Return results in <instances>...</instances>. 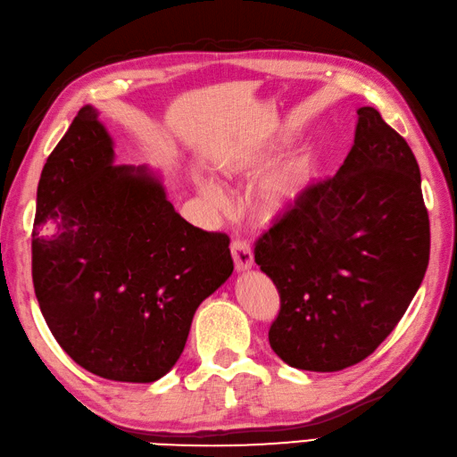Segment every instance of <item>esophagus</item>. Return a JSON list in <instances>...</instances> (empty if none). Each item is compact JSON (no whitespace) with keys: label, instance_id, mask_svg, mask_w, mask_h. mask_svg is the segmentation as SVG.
Segmentation results:
<instances>
[{"label":"esophagus","instance_id":"esophagus-1","mask_svg":"<svg viewBox=\"0 0 457 457\" xmlns=\"http://www.w3.org/2000/svg\"><path fill=\"white\" fill-rule=\"evenodd\" d=\"M230 253H232V258H235V268L238 270V272H245V270L253 268L254 254H253V248H250V245H248V240H245V238L232 240Z\"/></svg>","mask_w":457,"mask_h":457}]
</instances>
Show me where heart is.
Here are the masks:
<instances>
[{
    "mask_svg": "<svg viewBox=\"0 0 457 457\" xmlns=\"http://www.w3.org/2000/svg\"><path fill=\"white\" fill-rule=\"evenodd\" d=\"M312 175L313 165L310 155L295 154L287 157L260 183L256 191L260 211L264 215H280V212L292 209L310 185ZM201 191L219 207L225 204V193L215 181L201 179Z\"/></svg>",
    "mask_w": 457,
    "mask_h": 457,
    "instance_id": "1",
    "label": "heart"
}]
</instances>
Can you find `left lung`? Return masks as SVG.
Wrapping results in <instances>:
<instances>
[{
  "label": "left lung",
  "mask_w": 457,
  "mask_h": 457,
  "mask_svg": "<svg viewBox=\"0 0 457 457\" xmlns=\"http://www.w3.org/2000/svg\"><path fill=\"white\" fill-rule=\"evenodd\" d=\"M357 114L339 171L307 185L254 248L280 294L270 347L302 370L333 372L367 359L408 310L430 260L411 145L375 108Z\"/></svg>",
  "instance_id": "1"
}]
</instances>
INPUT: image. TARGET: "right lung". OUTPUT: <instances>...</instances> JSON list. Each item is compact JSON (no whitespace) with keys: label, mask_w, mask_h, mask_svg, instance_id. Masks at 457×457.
<instances>
[{"label":"right lung","mask_w":457,"mask_h":457,"mask_svg":"<svg viewBox=\"0 0 457 457\" xmlns=\"http://www.w3.org/2000/svg\"><path fill=\"white\" fill-rule=\"evenodd\" d=\"M228 245L175 212L145 167L114 165L98 112L79 110L43 167L31 240L37 302L77 365L118 383L170 372L232 274Z\"/></svg>","instance_id":"add662e5"}]
</instances>
